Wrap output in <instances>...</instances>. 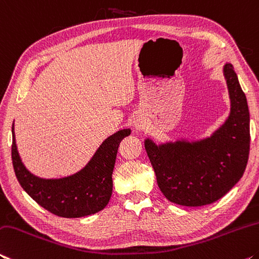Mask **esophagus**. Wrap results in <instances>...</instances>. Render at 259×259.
I'll use <instances>...</instances> for the list:
<instances>
[{
	"instance_id": "esophagus-1",
	"label": "esophagus",
	"mask_w": 259,
	"mask_h": 259,
	"mask_svg": "<svg viewBox=\"0 0 259 259\" xmlns=\"http://www.w3.org/2000/svg\"><path fill=\"white\" fill-rule=\"evenodd\" d=\"M133 126L137 132H141V131L145 130L147 126V117L143 113H138L135 114L133 119Z\"/></svg>"
}]
</instances>
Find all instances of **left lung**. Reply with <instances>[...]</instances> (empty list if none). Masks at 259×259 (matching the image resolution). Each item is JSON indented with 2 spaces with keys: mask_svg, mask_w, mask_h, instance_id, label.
Segmentation results:
<instances>
[{
  "mask_svg": "<svg viewBox=\"0 0 259 259\" xmlns=\"http://www.w3.org/2000/svg\"><path fill=\"white\" fill-rule=\"evenodd\" d=\"M230 96V114L209 137L178 138L145 147L160 192L184 206L211 204L227 194L242 178L250 148V114L232 64L223 67Z\"/></svg>",
  "mask_w": 259,
  "mask_h": 259,
  "instance_id": "obj_1",
  "label": "left lung"
}]
</instances>
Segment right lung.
Listing matches in <instances>:
<instances>
[{
	"label": "right lung",
	"mask_w": 259,
	"mask_h": 259,
	"mask_svg": "<svg viewBox=\"0 0 259 259\" xmlns=\"http://www.w3.org/2000/svg\"><path fill=\"white\" fill-rule=\"evenodd\" d=\"M15 121L12 124L11 157L20 186L37 204L64 218H80L103 210L112 195V172L121 140L131 128H122L101 143L86 166L63 178L37 177L28 171L16 145Z\"/></svg>",
	"instance_id": "right-lung-1"
}]
</instances>
